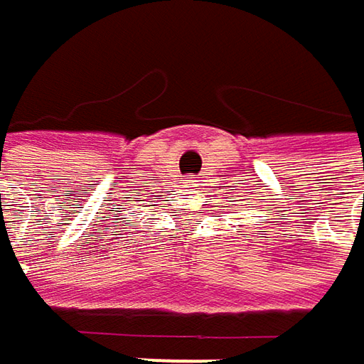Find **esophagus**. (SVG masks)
<instances>
[{
  "mask_svg": "<svg viewBox=\"0 0 364 364\" xmlns=\"http://www.w3.org/2000/svg\"><path fill=\"white\" fill-rule=\"evenodd\" d=\"M196 182H198V180H195V178H188V180H186V184H188V186H195Z\"/></svg>",
  "mask_w": 364,
  "mask_h": 364,
  "instance_id": "esophagus-1",
  "label": "esophagus"
}]
</instances>
